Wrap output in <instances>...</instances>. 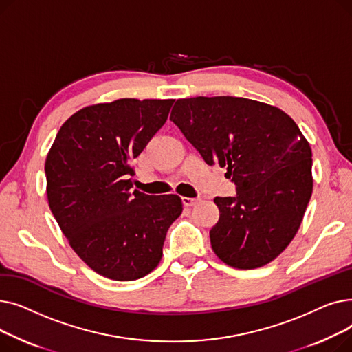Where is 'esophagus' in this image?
Instances as JSON below:
<instances>
[{"label":"esophagus","instance_id":"obj_1","mask_svg":"<svg viewBox=\"0 0 352 352\" xmlns=\"http://www.w3.org/2000/svg\"><path fill=\"white\" fill-rule=\"evenodd\" d=\"M181 199H182V204L186 206V207H192L199 201L198 198H188V197H182Z\"/></svg>","mask_w":352,"mask_h":352}]
</instances>
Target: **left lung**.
Segmentation results:
<instances>
[{"instance_id": "8db88e82", "label": "left lung", "mask_w": 352, "mask_h": 352, "mask_svg": "<svg viewBox=\"0 0 352 352\" xmlns=\"http://www.w3.org/2000/svg\"><path fill=\"white\" fill-rule=\"evenodd\" d=\"M170 120L236 186V197L214 198L215 255L238 270L275 260L297 234L312 194V153L298 125L274 105L228 96L177 100Z\"/></svg>"}]
</instances>
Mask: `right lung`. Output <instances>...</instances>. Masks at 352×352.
Returning a JSON list of instances; mask_svg holds the SVG:
<instances>
[{"instance_id": "obj_1", "label": "right lung", "mask_w": 352, "mask_h": 352, "mask_svg": "<svg viewBox=\"0 0 352 352\" xmlns=\"http://www.w3.org/2000/svg\"><path fill=\"white\" fill-rule=\"evenodd\" d=\"M174 100L121 98L85 107L60 128L45 160L48 206L71 248L97 274L134 281L161 261L182 212L178 195L131 191L133 160Z\"/></svg>"}]
</instances>
